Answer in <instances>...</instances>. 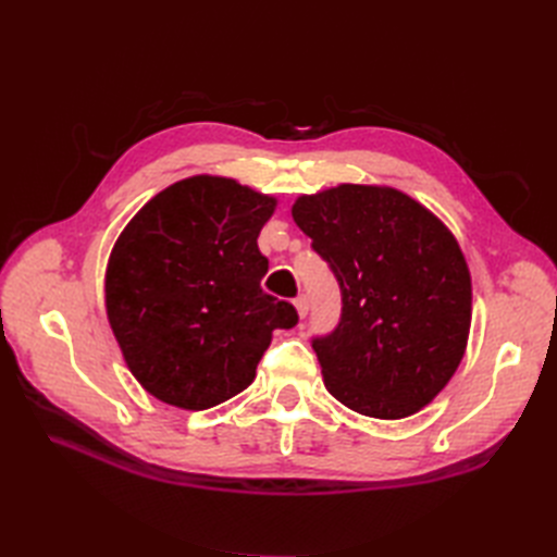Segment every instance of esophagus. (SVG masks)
Here are the masks:
<instances>
[{
	"mask_svg": "<svg viewBox=\"0 0 557 557\" xmlns=\"http://www.w3.org/2000/svg\"><path fill=\"white\" fill-rule=\"evenodd\" d=\"M295 309H297V313H299V318H305L307 315V311H309V301H307V297L305 295H299V297H295Z\"/></svg>",
	"mask_w": 557,
	"mask_h": 557,
	"instance_id": "esophagus-1",
	"label": "esophagus"
}]
</instances>
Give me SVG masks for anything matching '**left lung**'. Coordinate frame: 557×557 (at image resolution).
Returning a JSON list of instances; mask_svg holds the SVG:
<instances>
[{
    "mask_svg": "<svg viewBox=\"0 0 557 557\" xmlns=\"http://www.w3.org/2000/svg\"><path fill=\"white\" fill-rule=\"evenodd\" d=\"M293 218L342 288L339 325L313 339L330 395L381 420L428 407L469 339L471 276L458 239L391 185L299 195Z\"/></svg>",
    "mask_w": 557,
    "mask_h": 557,
    "instance_id": "8db88e82",
    "label": "left lung"
}]
</instances>
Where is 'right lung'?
Wrapping results in <instances>:
<instances>
[{
  "label": "right lung",
  "mask_w": 557,
  "mask_h": 557,
  "mask_svg": "<svg viewBox=\"0 0 557 557\" xmlns=\"http://www.w3.org/2000/svg\"><path fill=\"white\" fill-rule=\"evenodd\" d=\"M276 197L199 174L158 193L115 239L104 305L129 372L164 404L211 409L256 379L274 330L297 323L267 295L258 234Z\"/></svg>",
  "instance_id": "right-lung-1"
}]
</instances>
